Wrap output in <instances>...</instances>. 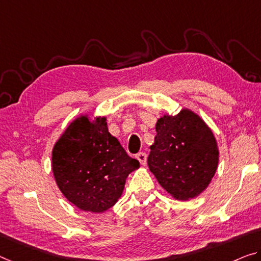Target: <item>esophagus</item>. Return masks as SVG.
Here are the masks:
<instances>
[{
	"mask_svg": "<svg viewBox=\"0 0 261 261\" xmlns=\"http://www.w3.org/2000/svg\"><path fill=\"white\" fill-rule=\"evenodd\" d=\"M136 159L139 160L140 163H141L142 166H146V163H147V154L146 153H139L138 155H136Z\"/></svg>",
	"mask_w": 261,
	"mask_h": 261,
	"instance_id": "obj_1",
	"label": "esophagus"
}]
</instances>
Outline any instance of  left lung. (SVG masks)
<instances>
[{
  "label": "left lung",
  "mask_w": 261,
  "mask_h": 261,
  "mask_svg": "<svg viewBox=\"0 0 261 261\" xmlns=\"http://www.w3.org/2000/svg\"><path fill=\"white\" fill-rule=\"evenodd\" d=\"M155 129L147 159L149 170L175 199L197 197L218 168L219 149L211 128L194 111L182 108L178 114L158 119Z\"/></svg>",
  "instance_id": "8db88e82"
}]
</instances>
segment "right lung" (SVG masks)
Returning <instances> with one entry per match:
<instances>
[{"label": "right lung", "instance_id": "add662e5", "mask_svg": "<svg viewBox=\"0 0 261 261\" xmlns=\"http://www.w3.org/2000/svg\"><path fill=\"white\" fill-rule=\"evenodd\" d=\"M51 167L69 202L79 210L100 214L118 202L126 178L140 163L111 135L106 117L80 114L56 141Z\"/></svg>", "mask_w": 261, "mask_h": 261}]
</instances>
